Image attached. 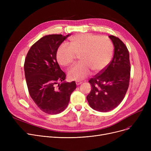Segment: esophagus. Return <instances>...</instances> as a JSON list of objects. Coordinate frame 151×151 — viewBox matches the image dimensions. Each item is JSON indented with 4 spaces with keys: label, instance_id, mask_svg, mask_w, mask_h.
<instances>
[{
    "label": "esophagus",
    "instance_id": "obj_1",
    "mask_svg": "<svg viewBox=\"0 0 151 151\" xmlns=\"http://www.w3.org/2000/svg\"><path fill=\"white\" fill-rule=\"evenodd\" d=\"M82 81H76V85H80V84H82Z\"/></svg>",
    "mask_w": 151,
    "mask_h": 151
}]
</instances>
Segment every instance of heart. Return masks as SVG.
Returning a JSON list of instances; mask_svg holds the SVG:
<instances>
[{
    "mask_svg": "<svg viewBox=\"0 0 151 151\" xmlns=\"http://www.w3.org/2000/svg\"><path fill=\"white\" fill-rule=\"evenodd\" d=\"M70 47L61 45L57 51V60L60 65L67 67L79 55L80 63L68 71L71 80H81L89 75L92 70L97 73L104 70L112 58L114 47L107 37L86 33L71 37Z\"/></svg>",
    "mask_w": 151,
    "mask_h": 151,
    "instance_id": "heart-1",
    "label": "heart"
}]
</instances>
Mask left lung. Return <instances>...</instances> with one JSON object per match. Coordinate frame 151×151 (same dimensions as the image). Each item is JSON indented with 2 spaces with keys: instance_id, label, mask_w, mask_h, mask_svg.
Here are the masks:
<instances>
[{
  "instance_id": "8db88e82",
  "label": "left lung",
  "mask_w": 151,
  "mask_h": 151,
  "mask_svg": "<svg viewBox=\"0 0 151 151\" xmlns=\"http://www.w3.org/2000/svg\"><path fill=\"white\" fill-rule=\"evenodd\" d=\"M114 47L113 58L99 74L89 81L92 86L87 96L90 106L100 112H108L123 100L129 86L130 63L125 44L113 35L109 36Z\"/></svg>"
}]
</instances>
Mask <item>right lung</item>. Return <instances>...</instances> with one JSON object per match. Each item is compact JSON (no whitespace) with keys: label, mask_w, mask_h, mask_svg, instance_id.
Wrapping results in <instances>:
<instances>
[{"label":"right lung","mask_w":151,"mask_h":151,"mask_svg":"<svg viewBox=\"0 0 151 151\" xmlns=\"http://www.w3.org/2000/svg\"><path fill=\"white\" fill-rule=\"evenodd\" d=\"M69 35L43 37L31 46L25 59L24 68L29 94L37 106L47 114H56L65 110L76 89L75 81H64L65 73L56 59L58 49ZM59 82L62 83L59 84Z\"/></svg>","instance_id":"obj_1"}]
</instances>
